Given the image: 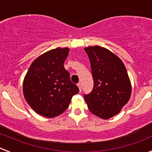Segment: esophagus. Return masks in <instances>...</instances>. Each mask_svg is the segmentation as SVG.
<instances>
[{"label": "esophagus", "mask_w": 152, "mask_h": 152, "mask_svg": "<svg viewBox=\"0 0 152 152\" xmlns=\"http://www.w3.org/2000/svg\"><path fill=\"white\" fill-rule=\"evenodd\" d=\"M78 87H79V91L82 92V83H78Z\"/></svg>", "instance_id": "1"}]
</instances>
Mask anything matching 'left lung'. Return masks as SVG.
I'll use <instances>...</instances> for the list:
<instances>
[{"instance_id": "8db88e82", "label": "left lung", "mask_w": 152, "mask_h": 152, "mask_svg": "<svg viewBox=\"0 0 152 152\" xmlns=\"http://www.w3.org/2000/svg\"><path fill=\"white\" fill-rule=\"evenodd\" d=\"M93 79V88L84 98L90 111L103 119L118 114L131 96V83L122 61L100 46L85 48Z\"/></svg>"}]
</instances>
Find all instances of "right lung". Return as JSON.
Here are the masks:
<instances>
[{"label":"right lung","instance_id":"add662e5","mask_svg":"<svg viewBox=\"0 0 152 152\" xmlns=\"http://www.w3.org/2000/svg\"><path fill=\"white\" fill-rule=\"evenodd\" d=\"M69 49L57 48L37 58L23 82V94L28 104L39 115H59L68 107L79 87L71 82L64 62Z\"/></svg>","mask_w":152,"mask_h":152}]
</instances>
